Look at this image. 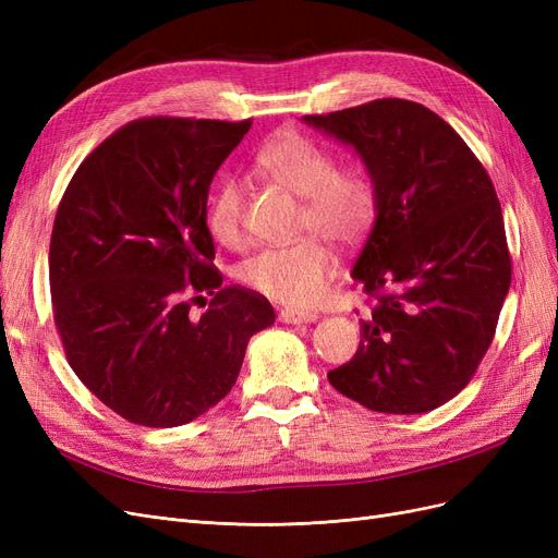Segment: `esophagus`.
Instances as JSON below:
<instances>
[{
	"label": "esophagus",
	"instance_id": "obj_1",
	"mask_svg": "<svg viewBox=\"0 0 558 558\" xmlns=\"http://www.w3.org/2000/svg\"><path fill=\"white\" fill-rule=\"evenodd\" d=\"M279 318L283 320V324H314V320H318V314L316 312L286 307V310L279 312Z\"/></svg>",
	"mask_w": 558,
	"mask_h": 558
}]
</instances>
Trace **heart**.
<instances>
[{"mask_svg":"<svg viewBox=\"0 0 558 558\" xmlns=\"http://www.w3.org/2000/svg\"><path fill=\"white\" fill-rule=\"evenodd\" d=\"M256 167L302 197L300 232H312L293 244L265 246L246 258L238 277L246 289L283 305L305 307L324 295L335 272V244H356L377 214L375 183L363 167H337L326 146L295 130H283L265 142ZM246 185L238 177L216 181L207 202L211 238L223 246H240L244 238Z\"/></svg>","mask_w":558,"mask_h":558,"instance_id":"obj_1","label":"heart"}]
</instances>
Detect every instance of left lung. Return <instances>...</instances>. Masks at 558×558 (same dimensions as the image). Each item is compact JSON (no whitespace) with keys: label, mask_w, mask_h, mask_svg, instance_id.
I'll use <instances>...</instances> for the list:
<instances>
[{"label":"left lung","mask_w":558,"mask_h":558,"mask_svg":"<svg viewBox=\"0 0 558 558\" xmlns=\"http://www.w3.org/2000/svg\"><path fill=\"white\" fill-rule=\"evenodd\" d=\"M307 125L349 144L377 191L351 277L375 302L353 359L328 373L384 414H421L461 393L492 347L512 263L482 162L424 105L386 97Z\"/></svg>","instance_id":"left-lung-1"}]
</instances>
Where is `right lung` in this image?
Here are the masks:
<instances>
[{
    "mask_svg": "<svg viewBox=\"0 0 558 558\" xmlns=\"http://www.w3.org/2000/svg\"><path fill=\"white\" fill-rule=\"evenodd\" d=\"M248 128L140 118L62 195L48 253L56 328L76 377L132 424L205 414L238 381L251 335L275 324L263 295L223 286L207 228L211 179Z\"/></svg>",
    "mask_w": 558,
    "mask_h": 558,
    "instance_id": "add662e5",
    "label": "right lung"
}]
</instances>
